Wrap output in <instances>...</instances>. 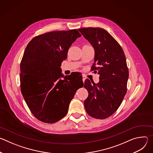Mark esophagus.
Here are the masks:
<instances>
[{
  "label": "esophagus",
  "mask_w": 153,
  "mask_h": 153,
  "mask_svg": "<svg viewBox=\"0 0 153 153\" xmlns=\"http://www.w3.org/2000/svg\"><path fill=\"white\" fill-rule=\"evenodd\" d=\"M86 76H85V75H82V80H83V82H85V79H86Z\"/></svg>",
  "instance_id": "obj_1"
}]
</instances>
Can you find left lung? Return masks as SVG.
<instances>
[{
  "instance_id": "obj_1",
  "label": "left lung",
  "mask_w": 153,
  "mask_h": 153,
  "mask_svg": "<svg viewBox=\"0 0 153 153\" xmlns=\"http://www.w3.org/2000/svg\"><path fill=\"white\" fill-rule=\"evenodd\" d=\"M78 30L94 49L91 69L100 75L97 84H91L88 79L85 81L88 92L84 101L85 110L94 118L104 119L117 110L126 93L129 72L125 56L119 43L105 30L91 27Z\"/></svg>"
}]
</instances>
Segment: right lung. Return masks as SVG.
<instances>
[{"label":"right lung","mask_w":153,"mask_h":153,"mask_svg":"<svg viewBox=\"0 0 153 153\" xmlns=\"http://www.w3.org/2000/svg\"><path fill=\"white\" fill-rule=\"evenodd\" d=\"M80 36L77 30L51 31L34 37L26 47L20 63V90L40 121L55 123L66 116L76 91L83 86L82 78L72 73L64 76L60 68Z\"/></svg>","instance_id":"obj_1"}]
</instances>
